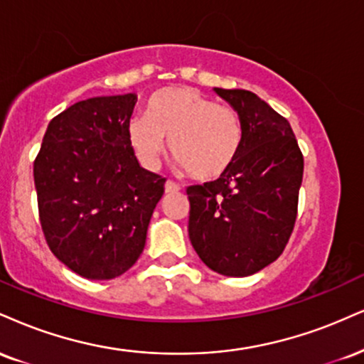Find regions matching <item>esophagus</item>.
<instances>
[{
    "mask_svg": "<svg viewBox=\"0 0 364 364\" xmlns=\"http://www.w3.org/2000/svg\"><path fill=\"white\" fill-rule=\"evenodd\" d=\"M164 188H166V193H176V191L181 190L178 183H174V181H166Z\"/></svg>",
    "mask_w": 364,
    "mask_h": 364,
    "instance_id": "obj_1",
    "label": "esophagus"
}]
</instances>
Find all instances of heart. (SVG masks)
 Returning a JSON list of instances; mask_svg holds the SVG:
<instances>
[{"mask_svg": "<svg viewBox=\"0 0 364 364\" xmlns=\"http://www.w3.org/2000/svg\"><path fill=\"white\" fill-rule=\"evenodd\" d=\"M129 142L146 166H156L169 140L173 161L191 179L213 181L237 159L244 142L239 113L191 87H164L146 105V117L127 127Z\"/></svg>", "mask_w": 364, "mask_h": 364, "instance_id": "b5f03b06", "label": "heart"}]
</instances>
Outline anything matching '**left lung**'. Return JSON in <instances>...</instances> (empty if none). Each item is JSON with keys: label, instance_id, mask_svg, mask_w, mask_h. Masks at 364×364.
I'll return each mask as SVG.
<instances>
[{"label": "left lung", "instance_id": "8db88e82", "mask_svg": "<svg viewBox=\"0 0 364 364\" xmlns=\"http://www.w3.org/2000/svg\"><path fill=\"white\" fill-rule=\"evenodd\" d=\"M215 93L244 125L240 152L224 176L186 188L188 234L200 259L225 277H249L277 261L299 210L304 156L290 124L246 90Z\"/></svg>", "mask_w": 364, "mask_h": 364}]
</instances>
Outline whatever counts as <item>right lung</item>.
<instances>
[{
  "label": "right lung",
  "mask_w": 364,
  "mask_h": 364,
  "mask_svg": "<svg viewBox=\"0 0 364 364\" xmlns=\"http://www.w3.org/2000/svg\"><path fill=\"white\" fill-rule=\"evenodd\" d=\"M137 96H98L50 120L33 161L38 218L52 254L87 279L132 268L166 178L139 164L127 135Z\"/></svg>",
  "instance_id": "1"
}]
</instances>
